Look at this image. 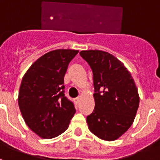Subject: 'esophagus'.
I'll list each match as a JSON object with an SVG mask.
<instances>
[{"mask_svg":"<svg viewBox=\"0 0 160 160\" xmlns=\"http://www.w3.org/2000/svg\"><path fill=\"white\" fill-rule=\"evenodd\" d=\"M73 101H74V102H75L76 104H78L79 102H80V98H79V97L75 98L73 99Z\"/></svg>","mask_w":160,"mask_h":160,"instance_id":"1","label":"esophagus"}]
</instances>
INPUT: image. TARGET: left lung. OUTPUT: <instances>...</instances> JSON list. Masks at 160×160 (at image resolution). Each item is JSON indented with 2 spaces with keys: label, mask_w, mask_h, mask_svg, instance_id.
<instances>
[{
  "label": "left lung",
  "mask_w": 160,
  "mask_h": 160,
  "mask_svg": "<svg viewBox=\"0 0 160 160\" xmlns=\"http://www.w3.org/2000/svg\"><path fill=\"white\" fill-rule=\"evenodd\" d=\"M80 55L93 71L94 110L87 118L91 132L114 141L132 125L139 96L131 74L121 61L102 50H83Z\"/></svg>",
  "instance_id": "8db88e82"
}]
</instances>
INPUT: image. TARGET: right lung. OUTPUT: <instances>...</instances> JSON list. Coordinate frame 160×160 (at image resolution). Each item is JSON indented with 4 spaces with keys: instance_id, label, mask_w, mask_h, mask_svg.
<instances>
[{
    "instance_id": "1",
    "label": "right lung",
    "mask_w": 160,
    "mask_h": 160,
    "mask_svg": "<svg viewBox=\"0 0 160 160\" xmlns=\"http://www.w3.org/2000/svg\"><path fill=\"white\" fill-rule=\"evenodd\" d=\"M78 50L55 49L32 63L23 76L18 105L25 123L42 138L58 136L67 130L75 114L64 94L68 65Z\"/></svg>"
}]
</instances>
